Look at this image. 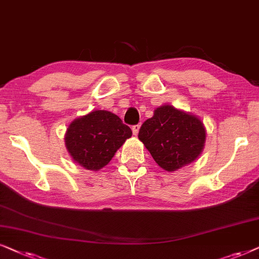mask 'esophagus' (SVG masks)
<instances>
[{
  "mask_svg": "<svg viewBox=\"0 0 259 259\" xmlns=\"http://www.w3.org/2000/svg\"><path fill=\"white\" fill-rule=\"evenodd\" d=\"M140 127H141V125L140 124H137V125H134L132 129H133V134L135 136H137V134H139V132H140Z\"/></svg>",
  "mask_w": 259,
  "mask_h": 259,
  "instance_id": "esophagus-1",
  "label": "esophagus"
}]
</instances>
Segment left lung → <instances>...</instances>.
<instances>
[{"label": "left lung", "instance_id": "8db88e82", "mask_svg": "<svg viewBox=\"0 0 259 259\" xmlns=\"http://www.w3.org/2000/svg\"><path fill=\"white\" fill-rule=\"evenodd\" d=\"M139 139L162 169L175 171L201 155L206 129L198 116L164 104L142 124Z\"/></svg>", "mask_w": 259, "mask_h": 259}]
</instances>
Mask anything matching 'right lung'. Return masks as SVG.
<instances>
[{
    "instance_id": "obj_1",
    "label": "right lung",
    "mask_w": 259,
    "mask_h": 259,
    "mask_svg": "<svg viewBox=\"0 0 259 259\" xmlns=\"http://www.w3.org/2000/svg\"><path fill=\"white\" fill-rule=\"evenodd\" d=\"M132 135V129L115 113L94 110L72 120L65 134V146L75 163L97 171L112 160Z\"/></svg>"
}]
</instances>
